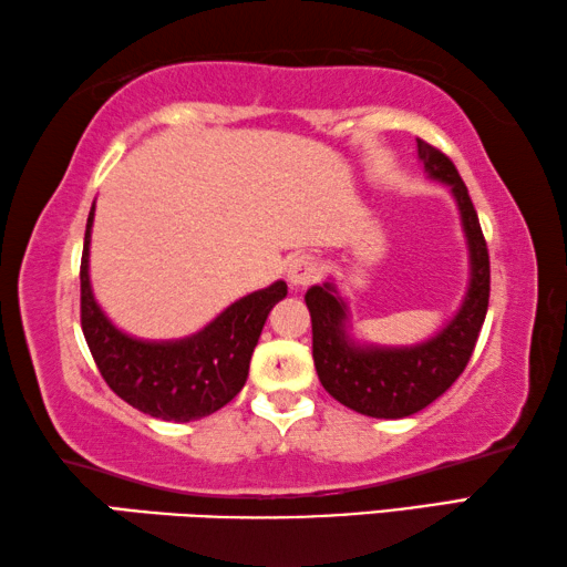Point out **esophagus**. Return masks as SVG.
I'll list each match as a JSON object with an SVG mask.
<instances>
[{"label": "esophagus", "instance_id": "obj_1", "mask_svg": "<svg viewBox=\"0 0 567 567\" xmlns=\"http://www.w3.org/2000/svg\"><path fill=\"white\" fill-rule=\"evenodd\" d=\"M320 275V265L316 257L310 255H298L292 257V262L287 265V280L295 287H308L318 280Z\"/></svg>", "mask_w": 567, "mask_h": 567}]
</instances>
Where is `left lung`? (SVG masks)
<instances>
[{"mask_svg": "<svg viewBox=\"0 0 567 567\" xmlns=\"http://www.w3.org/2000/svg\"><path fill=\"white\" fill-rule=\"evenodd\" d=\"M416 146L429 178L452 188L470 247V287L456 316L424 343L361 346L348 336V305L336 285H312L305 292L312 320V361L322 389L343 406L373 419L411 416L442 396L470 363L489 305L487 241L470 192L449 156L426 141H416Z\"/></svg>", "mask_w": 567, "mask_h": 567, "instance_id": "1", "label": "left lung"}]
</instances>
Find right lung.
I'll list each match as a JSON object with an SVG mask.
<instances>
[{
	"instance_id": "right-lung-1",
	"label": "right lung",
	"mask_w": 567,
	"mask_h": 567,
	"mask_svg": "<svg viewBox=\"0 0 567 567\" xmlns=\"http://www.w3.org/2000/svg\"><path fill=\"white\" fill-rule=\"evenodd\" d=\"M87 214L80 262V322L97 371L133 409L164 421H196L219 411L247 383L249 361L269 310L287 295L282 280L231 302L204 330L182 340H138L107 320L90 287Z\"/></svg>"
}]
</instances>
